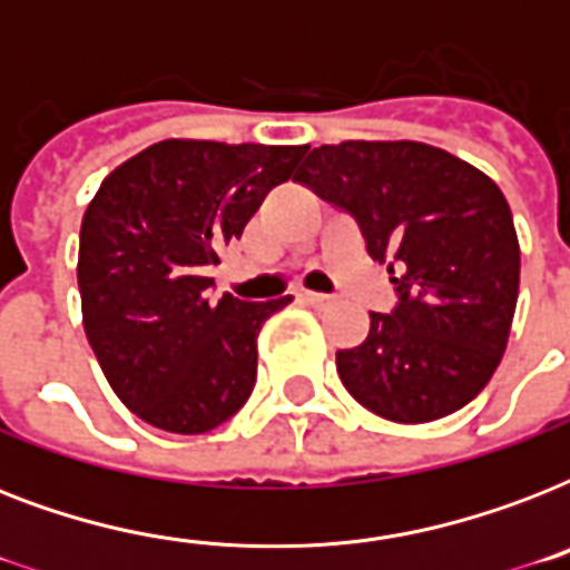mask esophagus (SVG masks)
Wrapping results in <instances>:
<instances>
[{"instance_id":"34e87169","label":"esophagus","mask_w":570,"mask_h":570,"mask_svg":"<svg viewBox=\"0 0 570 570\" xmlns=\"http://www.w3.org/2000/svg\"><path fill=\"white\" fill-rule=\"evenodd\" d=\"M302 302L311 304V307H316V311H322V307H331V304H334V298H331V295H320V293H302Z\"/></svg>"}]
</instances>
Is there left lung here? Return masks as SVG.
<instances>
[{
  "label": "left lung",
  "instance_id": "1",
  "mask_svg": "<svg viewBox=\"0 0 570 570\" xmlns=\"http://www.w3.org/2000/svg\"><path fill=\"white\" fill-rule=\"evenodd\" d=\"M361 224L390 259L393 313H370L361 346L337 352L346 390L393 423H432L485 387L509 343L521 245L497 183L423 141L313 147L293 177Z\"/></svg>",
  "mask_w": 570,
  "mask_h": 570
}]
</instances>
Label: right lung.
<instances>
[{
    "instance_id": "1",
    "label": "right lung",
    "mask_w": 570,
    "mask_h": 570,
    "mask_svg": "<svg viewBox=\"0 0 570 570\" xmlns=\"http://www.w3.org/2000/svg\"><path fill=\"white\" fill-rule=\"evenodd\" d=\"M304 154L168 138L100 183L79 233L82 325L111 390L145 423L204 434L248 402L259 328L293 295L213 304L206 268Z\"/></svg>"
}]
</instances>
